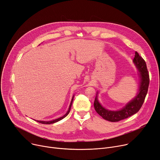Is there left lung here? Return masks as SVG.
Wrapping results in <instances>:
<instances>
[{
	"instance_id": "1",
	"label": "left lung",
	"mask_w": 160,
	"mask_h": 160,
	"mask_svg": "<svg viewBox=\"0 0 160 160\" xmlns=\"http://www.w3.org/2000/svg\"><path fill=\"white\" fill-rule=\"evenodd\" d=\"M133 61L138 68L141 78L140 87L138 95L123 108L119 111H111L103 108L100 105L97 97H96L93 106L98 114L103 119L111 122H117L135 114L142 108L148 92L150 81L149 74L145 60L137 52H135V57Z\"/></svg>"
}]
</instances>
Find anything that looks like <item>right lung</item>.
I'll use <instances>...</instances> for the list:
<instances>
[{"label":"right lung","mask_w":160,"mask_h":160,"mask_svg":"<svg viewBox=\"0 0 160 160\" xmlns=\"http://www.w3.org/2000/svg\"><path fill=\"white\" fill-rule=\"evenodd\" d=\"M73 97L72 98V101H71V102H70V107H69V108H68V110L67 111V113H66L63 116L58 118V119H54L53 121H37V122H39V123H42V124H51V123H56V122H58L61 119H62L64 118H65L66 116H67L70 112V108H71V107H72V102H73Z\"/></svg>","instance_id":"add662e5"}]
</instances>
